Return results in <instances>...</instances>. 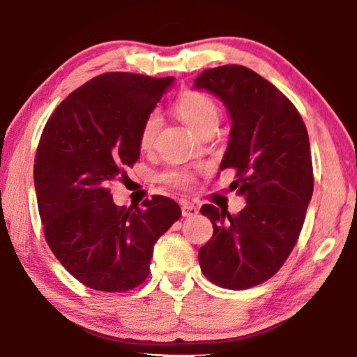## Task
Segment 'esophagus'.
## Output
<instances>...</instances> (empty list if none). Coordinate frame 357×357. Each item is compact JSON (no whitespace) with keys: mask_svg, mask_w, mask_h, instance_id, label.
I'll list each match as a JSON object with an SVG mask.
<instances>
[{"mask_svg":"<svg viewBox=\"0 0 357 357\" xmlns=\"http://www.w3.org/2000/svg\"><path fill=\"white\" fill-rule=\"evenodd\" d=\"M181 213H183V217H193L198 214V209L190 203H183V206H181Z\"/></svg>","mask_w":357,"mask_h":357,"instance_id":"obj_1","label":"esophagus"}]
</instances>
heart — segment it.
Masks as SVG:
<instances>
[{"instance_id": "1", "label": "heart", "mask_w": 357, "mask_h": 357, "mask_svg": "<svg viewBox=\"0 0 357 357\" xmlns=\"http://www.w3.org/2000/svg\"><path fill=\"white\" fill-rule=\"evenodd\" d=\"M176 113L179 118L189 124L190 128L203 134L209 129H215L220 119V110L215 102L209 96L200 91H185L176 100ZM162 126V116L159 112H151L144 118L138 142L142 149H149L154 144L157 134H159ZM160 181L165 184L174 187H189L195 181V172L187 170V168H170L160 174Z\"/></svg>"}]
</instances>
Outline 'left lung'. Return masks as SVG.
Masks as SVG:
<instances>
[{"mask_svg":"<svg viewBox=\"0 0 357 357\" xmlns=\"http://www.w3.org/2000/svg\"><path fill=\"white\" fill-rule=\"evenodd\" d=\"M195 88L227 107L231 130L220 170H234L229 187L247 200L236 215L203 204L214 233L198 261L215 285L252 288L271 279L298 243L313 193L309 134L291 100L244 66L203 70Z\"/></svg>","mask_w":357,"mask_h":357,"instance_id":"obj_1","label":"left lung"}]
</instances>
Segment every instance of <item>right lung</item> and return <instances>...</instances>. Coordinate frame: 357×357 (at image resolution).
Wrapping results in <instances>:
<instances>
[{
    "mask_svg": "<svg viewBox=\"0 0 357 357\" xmlns=\"http://www.w3.org/2000/svg\"><path fill=\"white\" fill-rule=\"evenodd\" d=\"M107 72L70 93L48 118L34 159V185L48 247L68 273L93 289L124 293L146 280L155 241L181 217L172 198L116 206L113 179L140 157V129L172 86Z\"/></svg>",
    "mask_w": 357,
    "mask_h": 357,
    "instance_id": "add662e5",
    "label": "right lung"
}]
</instances>
